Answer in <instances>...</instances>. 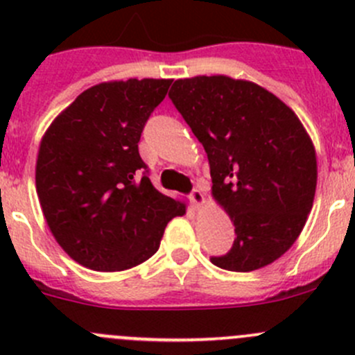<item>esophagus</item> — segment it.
<instances>
[{"label":"esophagus","mask_w":355,"mask_h":355,"mask_svg":"<svg viewBox=\"0 0 355 355\" xmlns=\"http://www.w3.org/2000/svg\"><path fill=\"white\" fill-rule=\"evenodd\" d=\"M191 200H192V204H194L196 207L202 206V204H204L202 191H200V189H194V191H192V194H191Z\"/></svg>","instance_id":"1"}]
</instances>
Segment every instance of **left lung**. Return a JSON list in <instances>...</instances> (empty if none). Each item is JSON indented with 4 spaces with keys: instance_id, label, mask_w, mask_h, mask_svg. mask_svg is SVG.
Masks as SVG:
<instances>
[{
    "instance_id": "8db88e82",
    "label": "left lung",
    "mask_w": 355,
    "mask_h": 355,
    "mask_svg": "<svg viewBox=\"0 0 355 355\" xmlns=\"http://www.w3.org/2000/svg\"><path fill=\"white\" fill-rule=\"evenodd\" d=\"M168 96L202 144L211 194L237 234L211 263L245 273L277 261L299 239L316 194V149L302 121L273 92L228 75L178 78Z\"/></svg>"
}]
</instances>
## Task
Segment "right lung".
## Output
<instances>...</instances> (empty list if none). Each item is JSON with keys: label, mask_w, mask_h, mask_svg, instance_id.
I'll list each match as a JSON object with an SVG mask.
<instances>
[{"label": "right lung", "mask_w": 355, "mask_h": 355, "mask_svg": "<svg viewBox=\"0 0 355 355\" xmlns=\"http://www.w3.org/2000/svg\"><path fill=\"white\" fill-rule=\"evenodd\" d=\"M171 78L92 85L44 132L35 161L42 214L60 247L94 271L148 261L168 221L187 204L168 198L142 173L139 141Z\"/></svg>", "instance_id": "right-lung-1"}]
</instances>
